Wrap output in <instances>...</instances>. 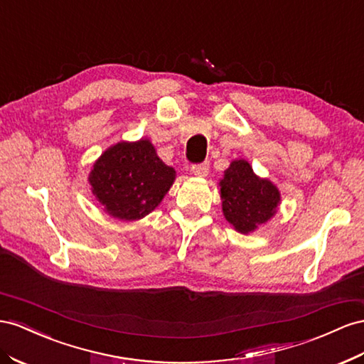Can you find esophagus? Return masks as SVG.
<instances>
[{"mask_svg": "<svg viewBox=\"0 0 364 364\" xmlns=\"http://www.w3.org/2000/svg\"><path fill=\"white\" fill-rule=\"evenodd\" d=\"M208 170H210V165L208 164H198V165H193V174L198 176V178H205V176H208Z\"/></svg>", "mask_w": 364, "mask_h": 364, "instance_id": "1", "label": "esophagus"}]
</instances>
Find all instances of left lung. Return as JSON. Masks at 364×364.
Masks as SVG:
<instances>
[{"mask_svg": "<svg viewBox=\"0 0 364 364\" xmlns=\"http://www.w3.org/2000/svg\"><path fill=\"white\" fill-rule=\"evenodd\" d=\"M222 211L235 231L254 232L276 215L280 191L269 179L254 173L245 159H234L219 182Z\"/></svg>", "mask_w": 364, "mask_h": 364, "instance_id": "1", "label": "left lung"}]
</instances>
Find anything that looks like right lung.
Returning <instances> with one entry per match:
<instances>
[{"label":"right lung","instance_id":"1","mask_svg":"<svg viewBox=\"0 0 364 364\" xmlns=\"http://www.w3.org/2000/svg\"><path fill=\"white\" fill-rule=\"evenodd\" d=\"M176 181L150 139L121 141L109 146L88 174L92 193L104 211L117 220L133 222L158 206Z\"/></svg>","mask_w":364,"mask_h":364}]
</instances>
